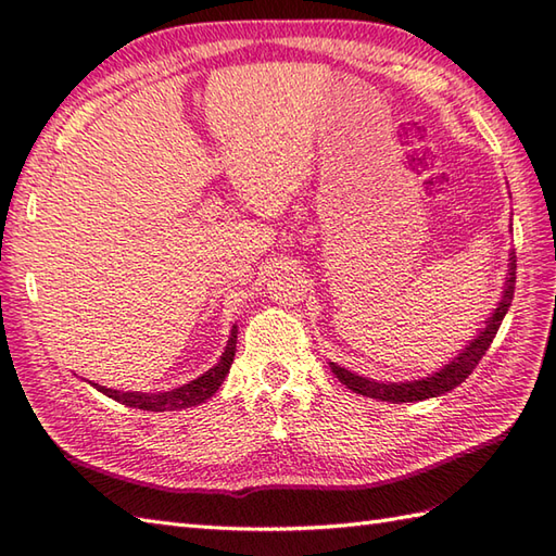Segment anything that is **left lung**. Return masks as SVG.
Listing matches in <instances>:
<instances>
[{
	"label": "left lung",
	"instance_id": "left-lung-1",
	"mask_svg": "<svg viewBox=\"0 0 556 556\" xmlns=\"http://www.w3.org/2000/svg\"><path fill=\"white\" fill-rule=\"evenodd\" d=\"M514 282H517V254L511 252L503 300L497 302V308L493 311V316L485 318V328H481L477 340H471L453 361H448V365H443L439 372H431L429 377H422V380H413V382H387L384 384V382L368 380V377H361L346 368H340L337 363H330V368L337 375V380L346 384V389L356 391V394H361V396L380 399V401H389V403H413V401L441 396V394H445V391H451V389L463 384L471 375V370L477 368L479 361L485 356V351L491 349L500 323H503L505 314L511 306Z\"/></svg>",
	"mask_w": 556,
	"mask_h": 556
}]
</instances>
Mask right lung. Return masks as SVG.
Listing matches in <instances>:
<instances>
[{
	"mask_svg": "<svg viewBox=\"0 0 556 556\" xmlns=\"http://www.w3.org/2000/svg\"><path fill=\"white\" fill-rule=\"evenodd\" d=\"M236 344H238V328L233 325L231 337H228L226 349L222 358L216 361L214 368H210L205 375H200L198 380L188 382L179 389L172 391H117V389H105V387H97L101 394H105L108 399H113L122 405H129V408H139V410H151V413H165V410H181V408H193L198 403H205L210 396L216 394L226 380L228 370H231V363L236 356Z\"/></svg>",
	"mask_w": 556,
	"mask_h": 556,
	"instance_id": "obj_1",
	"label": "right lung"
}]
</instances>
